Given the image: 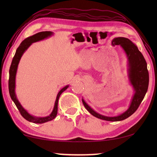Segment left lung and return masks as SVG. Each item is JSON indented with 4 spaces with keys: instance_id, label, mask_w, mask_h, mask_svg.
Segmentation results:
<instances>
[{
    "instance_id": "obj_1",
    "label": "left lung",
    "mask_w": 157,
    "mask_h": 157,
    "mask_svg": "<svg viewBox=\"0 0 157 157\" xmlns=\"http://www.w3.org/2000/svg\"><path fill=\"white\" fill-rule=\"evenodd\" d=\"M112 46L120 45L123 49L127 58V72L129 83L133 87L134 94L132 98L131 103L126 111L117 116H106L97 113L85 102L82 98V102L89 112L98 118L107 121H123L132 115L139 108V105L147 93L149 84V73L147 63L137 46L129 39L124 37H116L111 41Z\"/></svg>"
}]
</instances>
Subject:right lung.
<instances>
[{"label":"right lung","mask_w":157,"mask_h":157,"mask_svg":"<svg viewBox=\"0 0 157 157\" xmlns=\"http://www.w3.org/2000/svg\"><path fill=\"white\" fill-rule=\"evenodd\" d=\"M52 34H53V33L50 31L40 32V33H36L35 34H34V35L29 36V37H28V38L24 39V40L21 42L20 46H18V48L17 49V51H16L14 56V57H13L11 66H10V68L9 92H10V97H11L12 100H13V102H14L15 105L17 106V107L18 109V111H20L21 116H22L23 118L25 119V120H27L29 122H31V123L41 124V123H46V122H48V121L53 120V119H54L55 117L57 116V114L58 100H59L60 95L62 94L63 91H66V90L68 89V87L69 86V85H66V86L62 88L60 90L59 92L58 93L52 111L49 116H46V117H36V116H33V115H31V114L29 113L28 111L22 107V105H21L19 101H18L17 99V95H16V93H15L16 75H17L18 65V63H19L20 59H21V57H22V55H23V53L25 52V50L30 46V45H32V44L33 43H34V42L41 41V40H43V39H46V38H48V37L52 36Z\"/></svg>","instance_id":"obj_1"}]
</instances>
